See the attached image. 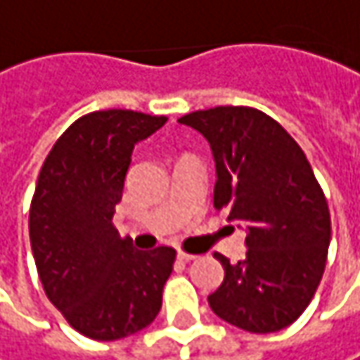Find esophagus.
Wrapping results in <instances>:
<instances>
[{"mask_svg": "<svg viewBox=\"0 0 360 360\" xmlns=\"http://www.w3.org/2000/svg\"><path fill=\"white\" fill-rule=\"evenodd\" d=\"M194 254H188V252H178V260H182V262H193Z\"/></svg>", "mask_w": 360, "mask_h": 360, "instance_id": "1", "label": "esophagus"}]
</instances>
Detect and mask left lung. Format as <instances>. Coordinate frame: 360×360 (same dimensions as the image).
Returning <instances> with one entry per match:
<instances>
[{
    "label": "left lung",
    "instance_id": "left-lung-1",
    "mask_svg": "<svg viewBox=\"0 0 360 360\" xmlns=\"http://www.w3.org/2000/svg\"><path fill=\"white\" fill-rule=\"evenodd\" d=\"M213 151V205L244 223L245 258L223 264L225 278L209 305L245 332H278L305 311L326 269L332 238L326 196L303 149L269 115L217 106L178 118Z\"/></svg>",
    "mask_w": 360,
    "mask_h": 360
}]
</instances>
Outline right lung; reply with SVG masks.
Segmentation results:
<instances>
[{
    "label": "right lung",
    "instance_id": "add662e5",
    "mask_svg": "<svg viewBox=\"0 0 360 360\" xmlns=\"http://www.w3.org/2000/svg\"><path fill=\"white\" fill-rule=\"evenodd\" d=\"M166 116L98 110L77 118L40 167L30 205V245L49 301L91 340L147 328L162 309L176 250L143 252L112 225L135 145Z\"/></svg>",
    "mask_w": 360,
    "mask_h": 360
}]
</instances>
